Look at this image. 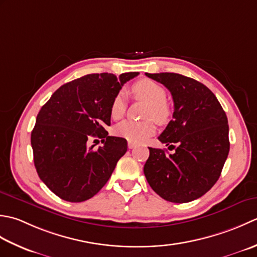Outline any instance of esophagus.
Returning <instances> with one entry per match:
<instances>
[{
    "instance_id": "34e87169",
    "label": "esophagus",
    "mask_w": 257,
    "mask_h": 257,
    "mask_svg": "<svg viewBox=\"0 0 257 257\" xmlns=\"http://www.w3.org/2000/svg\"><path fill=\"white\" fill-rule=\"evenodd\" d=\"M127 146H128V149H134L135 148V144L134 143H132V142H128V144H127Z\"/></svg>"
}]
</instances>
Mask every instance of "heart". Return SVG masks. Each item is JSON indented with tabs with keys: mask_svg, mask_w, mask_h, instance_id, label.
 <instances>
[{
	"mask_svg": "<svg viewBox=\"0 0 257 257\" xmlns=\"http://www.w3.org/2000/svg\"><path fill=\"white\" fill-rule=\"evenodd\" d=\"M133 95L150 103L146 117L153 118L159 124H164L170 119L171 109L167 105V93L159 83L149 78H142L135 82L131 87ZM126 95L124 92H118L112 99L109 114L113 119H119L126 111ZM153 119L145 122L124 121L115 127V134L132 143H143L155 133V123Z\"/></svg>",
	"mask_w": 257,
	"mask_h": 257,
	"instance_id": "obj_1",
	"label": "heart"
}]
</instances>
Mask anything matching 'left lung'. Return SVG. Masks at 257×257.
<instances>
[{"label":"left lung","mask_w":257,"mask_h":257,"mask_svg":"<svg viewBox=\"0 0 257 257\" xmlns=\"http://www.w3.org/2000/svg\"><path fill=\"white\" fill-rule=\"evenodd\" d=\"M163 84L174 102L173 119L159 136L175 150L149 148L144 174L153 191L173 203L194 201L217 182L229 152L228 122L213 92L177 73H145Z\"/></svg>","instance_id":"left-lung-1"}]
</instances>
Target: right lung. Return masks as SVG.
<instances>
[{
  "mask_svg": "<svg viewBox=\"0 0 257 257\" xmlns=\"http://www.w3.org/2000/svg\"><path fill=\"white\" fill-rule=\"evenodd\" d=\"M139 74L82 76L57 88L40 109L31 134L34 165L42 182L62 200L78 203L93 197L126 153V140L108 136L105 127L111 125L113 97ZM94 137L103 143L97 150L87 146Z\"/></svg>",
  "mask_w": 257,
  "mask_h": 257,
  "instance_id": "add662e5",
  "label": "right lung"
}]
</instances>
